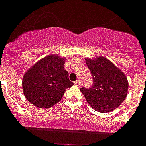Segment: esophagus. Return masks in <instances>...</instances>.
<instances>
[{
	"label": "esophagus",
	"instance_id": "1",
	"mask_svg": "<svg viewBox=\"0 0 146 146\" xmlns=\"http://www.w3.org/2000/svg\"><path fill=\"white\" fill-rule=\"evenodd\" d=\"M74 84H76V85H77V86H80V84H81V81H80V80H76L75 82H74Z\"/></svg>",
	"mask_w": 146,
	"mask_h": 146
}]
</instances>
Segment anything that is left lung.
<instances>
[{
	"label": "left lung",
	"mask_w": 146,
	"mask_h": 146,
	"mask_svg": "<svg viewBox=\"0 0 146 146\" xmlns=\"http://www.w3.org/2000/svg\"><path fill=\"white\" fill-rule=\"evenodd\" d=\"M86 64L93 83L90 88H80V91L88 103L102 113L117 108L127 96L128 81L124 73L104 57L86 59Z\"/></svg>",
	"instance_id": "1"
}]
</instances>
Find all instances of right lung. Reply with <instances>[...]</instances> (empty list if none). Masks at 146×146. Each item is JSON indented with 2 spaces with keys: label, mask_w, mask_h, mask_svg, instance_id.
Here are the masks:
<instances>
[{
  "label": "right lung",
  "mask_w": 146,
  "mask_h": 146,
  "mask_svg": "<svg viewBox=\"0 0 146 146\" xmlns=\"http://www.w3.org/2000/svg\"><path fill=\"white\" fill-rule=\"evenodd\" d=\"M65 59L50 55L27 70L22 81L23 94L32 104L49 108L62 98L66 88L73 86L64 70Z\"/></svg>",
  "instance_id": "right-lung-1"
}]
</instances>
